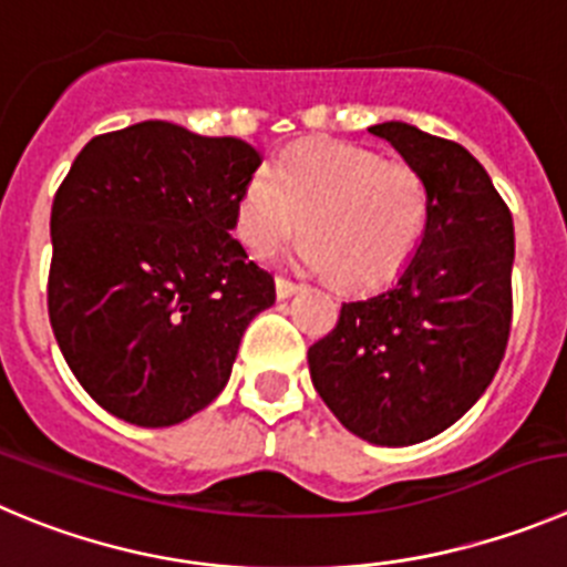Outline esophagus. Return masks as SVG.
<instances>
[{
  "label": "esophagus",
  "instance_id": "obj_1",
  "mask_svg": "<svg viewBox=\"0 0 567 567\" xmlns=\"http://www.w3.org/2000/svg\"><path fill=\"white\" fill-rule=\"evenodd\" d=\"M299 288H301V285L290 282V279H285V277H277V296H279V299H290V296H293Z\"/></svg>",
  "mask_w": 567,
  "mask_h": 567
}]
</instances>
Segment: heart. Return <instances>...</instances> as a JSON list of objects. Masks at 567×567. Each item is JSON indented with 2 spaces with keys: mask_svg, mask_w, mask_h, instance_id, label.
Returning <instances> with one entry per match:
<instances>
[{
  "mask_svg": "<svg viewBox=\"0 0 567 567\" xmlns=\"http://www.w3.org/2000/svg\"><path fill=\"white\" fill-rule=\"evenodd\" d=\"M296 257L349 288L394 277L420 246L427 189L420 171L361 145H299L243 187L237 237L268 254L299 226Z\"/></svg>",
  "mask_w": 567,
  "mask_h": 567,
  "instance_id": "obj_1",
  "label": "heart"
}]
</instances>
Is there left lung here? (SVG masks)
<instances>
[{
  "mask_svg": "<svg viewBox=\"0 0 567 567\" xmlns=\"http://www.w3.org/2000/svg\"><path fill=\"white\" fill-rule=\"evenodd\" d=\"M427 189L422 240L396 282L343 301L308 349L327 409L383 447L425 442L462 420L504 361L512 324L515 224L478 158L409 123H380Z\"/></svg>",
  "mask_w": 567,
  "mask_h": 567,
  "instance_id": "obj_1",
  "label": "left lung"
}]
</instances>
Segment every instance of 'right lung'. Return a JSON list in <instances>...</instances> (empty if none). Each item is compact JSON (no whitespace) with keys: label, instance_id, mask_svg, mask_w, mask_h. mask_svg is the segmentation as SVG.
Wrapping results in <instances>:
<instances>
[{"label":"right lung","instance_id":"1","mask_svg":"<svg viewBox=\"0 0 567 567\" xmlns=\"http://www.w3.org/2000/svg\"><path fill=\"white\" fill-rule=\"evenodd\" d=\"M262 164L248 142L147 120L94 136L52 200L50 324L116 420H189L229 383L274 277L231 237Z\"/></svg>","mask_w":567,"mask_h":567}]
</instances>
